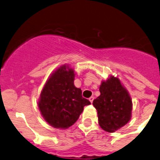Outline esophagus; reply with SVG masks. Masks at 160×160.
Segmentation results:
<instances>
[{
	"label": "esophagus",
	"instance_id": "esophagus-1",
	"mask_svg": "<svg viewBox=\"0 0 160 160\" xmlns=\"http://www.w3.org/2000/svg\"><path fill=\"white\" fill-rule=\"evenodd\" d=\"M93 99H94V98H93V97H90V98H88V100H89V102H90L92 103V102H93Z\"/></svg>",
	"mask_w": 160,
	"mask_h": 160
}]
</instances>
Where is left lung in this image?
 Wrapping results in <instances>:
<instances>
[{
    "label": "left lung",
    "instance_id": "1",
    "mask_svg": "<svg viewBox=\"0 0 160 160\" xmlns=\"http://www.w3.org/2000/svg\"><path fill=\"white\" fill-rule=\"evenodd\" d=\"M100 96L92 102L98 111V123L107 132H113L128 123L132 116L131 97L119 78L111 76L102 81Z\"/></svg>",
    "mask_w": 160,
    "mask_h": 160
}]
</instances>
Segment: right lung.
<instances>
[{
    "mask_svg": "<svg viewBox=\"0 0 160 160\" xmlns=\"http://www.w3.org/2000/svg\"><path fill=\"white\" fill-rule=\"evenodd\" d=\"M75 72L62 65L51 74L41 92L38 107L43 118L55 128H69L91 104L82 97V91L74 85Z\"/></svg>",
    "mask_w": 160,
    "mask_h": 160,
    "instance_id": "obj_1",
    "label": "right lung"
}]
</instances>
